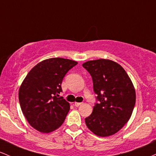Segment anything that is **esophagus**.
Returning <instances> with one entry per match:
<instances>
[{"mask_svg":"<svg viewBox=\"0 0 156 156\" xmlns=\"http://www.w3.org/2000/svg\"><path fill=\"white\" fill-rule=\"evenodd\" d=\"M82 104H83V103H82V102H75L74 104H73V105H74V106H76V107H79L80 105H81Z\"/></svg>","mask_w":156,"mask_h":156,"instance_id":"1","label":"esophagus"}]
</instances>
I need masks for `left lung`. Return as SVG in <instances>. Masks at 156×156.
I'll return each mask as SVG.
<instances>
[{"label":"left lung","instance_id":"left-lung-1","mask_svg":"<svg viewBox=\"0 0 156 156\" xmlns=\"http://www.w3.org/2000/svg\"><path fill=\"white\" fill-rule=\"evenodd\" d=\"M83 66L91 76L97 95L91 114L85 118L87 128L106 137L120 130L130 119L136 103V91L125 69L114 61L90 60Z\"/></svg>","mask_w":156,"mask_h":156}]
</instances>
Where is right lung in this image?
Segmentation results:
<instances>
[{
	"mask_svg": "<svg viewBox=\"0 0 156 156\" xmlns=\"http://www.w3.org/2000/svg\"><path fill=\"white\" fill-rule=\"evenodd\" d=\"M77 64L69 59L50 58L37 64L19 89L22 112L30 125L41 133L57 130L64 122L70 105L63 97L61 84L66 73Z\"/></svg>",
	"mask_w": 156,
	"mask_h": 156,
	"instance_id": "right-lung-1",
	"label": "right lung"
}]
</instances>
